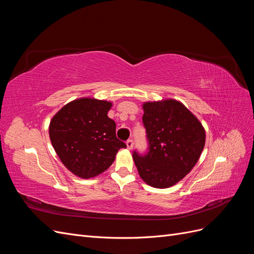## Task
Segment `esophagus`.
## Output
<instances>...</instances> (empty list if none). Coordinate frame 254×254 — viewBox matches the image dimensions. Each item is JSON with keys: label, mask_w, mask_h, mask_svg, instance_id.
Here are the masks:
<instances>
[{"label": "esophagus", "mask_w": 254, "mask_h": 254, "mask_svg": "<svg viewBox=\"0 0 254 254\" xmlns=\"http://www.w3.org/2000/svg\"><path fill=\"white\" fill-rule=\"evenodd\" d=\"M126 145H127V148L128 149H132V147H133V141L132 140H128L126 142Z\"/></svg>", "instance_id": "34e87169"}]
</instances>
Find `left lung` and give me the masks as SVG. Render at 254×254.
<instances>
[{"instance_id": "obj_1", "label": "left lung", "mask_w": 254, "mask_h": 254, "mask_svg": "<svg viewBox=\"0 0 254 254\" xmlns=\"http://www.w3.org/2000/svg\"><path fill=\"white\" fill-rule=\"evenodd\" d=\"M143 110L149 148L144 156L133 151V161L140 177L148 186L171 188L197 163L204 148V128L176 99L144 103Z\"/></svg>"}]
</instances>
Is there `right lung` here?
<instances>
[{
  "mask_svg": "<svg viewBox=\"0 0 254 254\" xmlns=\"http://www.w3.org/2000/svg\"><path fill=\"white\" fill-rule=\"evenodd\" d=\"M111 102L81 97L64 106L50 123V139L61 162L75 176L90 179L108 170L126 144L108 118Z\"/></svg>",
  "mask_w": 254,
  "mask_h": 254,
  "instance_id": "add662e5",
  "label": "right lung"
}]
</instances>
